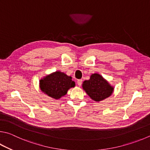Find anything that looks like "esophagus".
Segmentation results:
<instances>
[{
	"label": "esophagus",
	"instance_id": "34e87169",
	"mask_svg": "<svg viewBox=\"0 0 150 150\" xmlns=\"http://www.w3.org/2000/svg\"><path fill=\"white\" fill-rule=\"evenodd\" d=\"M82 82H83V81H82V79H79V80H78L77 81V84L79 86H81V84H82Z\"/></svg>",
	"mask_w": 150,
	"mask_h": 150
}]
</instances>
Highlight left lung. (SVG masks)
I'll return each mask as SVG.
<instances>
[{
    "instance_id": "8db88e82",
    "label": "left lung",
    "mask_w": 150,
    "mask_h": 150,
    "mask_svg": "<svg viewBox=\"0 0 150 150\" xmlns=\"http://www.w3.org/2000/svg\"><path fill=\"white\" fill-rule=\"evenodd\" d=\"M83 88L86 93L96 102L107 98L112 94L114 88L98 73L91 75L89 80L84 81Z\"/></svg>"
}]
</instances>
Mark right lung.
<instances>
[{"label":"right lung","instance_id":"1","mask_svg":"<svg viewBox=\"0 0 150 150\" xmlns=\"http://www.w3.org/2000/svg\"><path fill=\"white\" fill-rule=\"evenodd\" d=\"M75 86L71 77L59 71L45 76L39 81L40 88L43 93L56 100L65 96L68 90Z\"/></svg>","mask_w":150,"mask_h":150}]
</instances>
